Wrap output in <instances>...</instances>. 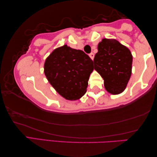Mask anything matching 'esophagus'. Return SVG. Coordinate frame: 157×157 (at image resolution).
Listing matches in <instances>:
<instances>
[{
	"label": "esophagus",
	"mask_w": 157,
	"mask_h": 157,
	"mask_svg": "<svg viewBox=\"0 0 157 157\" xmlns=\"http://www.w3.org/2000/svg\"><path fill=\"white\" fill-rule=\"evenodd\" d=\"M90 58L92 59V60H93V59H94V54L93 53H90Z\"/></svg>",
	"instance_id": "esophagus-1"
}]
</instances>
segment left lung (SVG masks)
Segmentation results:
<instances>
[{"mask_svg":"<svg viewBox=\"0 0 157 157\" xmlns=\"http://www.w3.org/2000/svg\"><path fill=\"white\" fill-rule=\"evenodd\" d=\"M133 57L130 50L116 40L103 39L94 58V68L104 79L109 93L124 90L132 75Z\"/></svg>","mask_w":157,"mask_h":157,"instance_id":"8db88e82","label":"left lung"}]
</instances>
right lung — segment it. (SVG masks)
Here are the masks:
<instances>
[{"label":"right lung","mask_w":157,"mask_h":157,"mask_svg":"<svg viewBox=\"0 0 157 157\" xmlns=\"http://www.w3.org/2000/svg\"><path fill=\"white\" fill-rule=\"evenodd\" d=\"M93 69V61L88 55L66 44L56 48L44 63L47 80L67 100H76L84 95Z\"/></svg>","instance_id":"1"}]
</instances>
